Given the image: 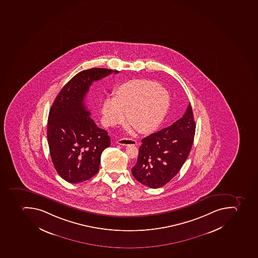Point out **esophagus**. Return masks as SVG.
<instances>
[{"label":"esophagus","instance_id":"obj_1","mask_svg":"<svg viewBox=\"0 0 258 258\" xmlns=\"http://www.w3.org/2000/svg\"><path fill=\"white\" fill-rule=\"evenodd\" d=\"M117 143L121 146H130V145L135 146L137 144V142L132 138H122L117 141Z\"/></svg>","mask_w":258,"mask_h":258}]
</instances>
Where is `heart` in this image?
Listing matches in <instances>:
<instances>
[{"instance_id":"1","label":"heart","mask_w":258,"mask_h":258,"mask_svg":"<svg viewBox=\"0 0 258 258\" xmlns=\"http://www.w3.org/2000/svg\"><path fill=\"white\" fill-rule=\"evenodd\" d=\"M169 106V94L159 83L146 79L130 81L118 87L115 97L103 102V124L117 125L128 115V123L138 132L150 133L163 121Z\"/></svg>"}]
</instances>
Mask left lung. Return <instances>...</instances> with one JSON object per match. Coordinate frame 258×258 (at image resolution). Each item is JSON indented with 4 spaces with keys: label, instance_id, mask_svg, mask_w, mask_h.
Here are the masks:
<instances>
[{
    "label": "left lung",
    "instance_id": "obj_1",
    "mask_svg": "<svg viewBox=\"0 0 258 258\" xmlns=\"http://www.w3.org/2000/svg\"><path fill=\"white\" fill-rule=\"evenodd\" d=\"M195 130L189 103L179 120L142 140L138 161L132 168L134 178L151 188L165 185L179 172L188 158Z\"/></svg>",
    "mask_w": 258,
    "mask_h": 258
}]
</instances>
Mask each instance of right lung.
<instances>
[{
    "label": "right lung",
    "instance_id": "obj_1",
    "mask_svg": "<svg viewBox=\"0 0 258 258\" xmlns=\"http://www.w3.org/2000/svg\"><path fill=\"white\" fill-rule=\"evenodd\" d=\"M118 70H85L58 93L48 115L50 155L57 173L69 183L86 181L97 173L102 152L111 145L106 130L95 124L84 99L93 82Z\"/></svg>",
    "mask_w": 258,
    "mask_h": 258
}]
</instances>
